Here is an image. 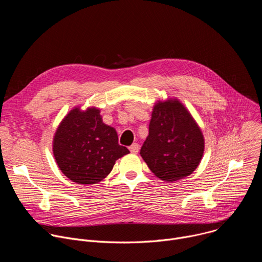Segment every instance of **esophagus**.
I'll use <instances>...</instances> for the list:
<instances>
[{
    "label": "esophagus",
    "mask_w": 262,
    "mask_h": 262,
    "mask_svg": "<svg viewBox=\"0 0 262 262\" xmlns=\"http://www.w3.org/2000/svg\"><path fill=\"white\" fill-rule=\"evenodd\" d=\"M139 149H140V148H139V145H138L137 143H134V144L129 147L130 152H132V154H135V155L139 152Z\"/></svg>",
    "instance_id": "34e87169"
}]
</instances>
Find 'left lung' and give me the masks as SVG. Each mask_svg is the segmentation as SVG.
I'll return each instance as SVG.
<instances>
[{"instance_id":"obj_1","label":"left lung","mask_w":262,"mask_h":262,"mask_svg":"<svg viewBox=\"0 0 262 262\" xmlns=\"http://www.w3.org/2000/svg\"><path fill=\"white\" fill-rule=\"evenodd\" d=\"M204 147L199 124L178 98L156 101L140 155L157 177L174 182L191 175L202 160Z\"/></svg>"}]
</instances>
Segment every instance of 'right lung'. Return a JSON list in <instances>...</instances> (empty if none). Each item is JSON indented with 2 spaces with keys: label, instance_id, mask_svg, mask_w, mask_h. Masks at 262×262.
<instances>
[{
  "label": "right lung",
  "instance_id": "add662e5",
  "mask_svg": "<svg viewBox=\"0 0 262 262\" xmlns=\"http://www.w3.org/2000/svg\"><path fill=\"white\" fill-rule=\"evenodd\" d=\"M53 154L61 172L79 184L104 179L116 161L129 150L118 144L114 127L102 121L100 108L72 107L58 125L53 138Z\"/></svg>",
  "mask_w": 262,
  "mask_h": 262
}]
</instances>
